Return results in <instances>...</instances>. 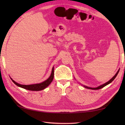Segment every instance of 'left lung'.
I'll return each mask as SVG.
<instances>
[{"mask_svg":"<svg viewBox=\"0 0 125 125\" xmlns=\"http://www.w3.org/2000/svg\"><path fill=\"white\" fill-rule=\"evenodd\" d=\"M119 71H120V69H118V71L117 72V73H116V74H115V75H114V77H113V78H112L110 80H109V81L107 82L106 83H105V84H103V85H100V86H99L98 87H96V88H90V87H88V86H84V85H83V86H84V87H85V88H87V89H92V90H98V89H100L103 88V87H104V86H105L106 85H108L109 84L111 83V82H113L114 79H115V78L116 77V76H117V75L118 74V72H119Z\"/></svg>","mask_w":125,"mask_h":125,"instance_id":"8db88e82","label":"left lung"}]
</instances>
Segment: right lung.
<instances>
[{
	"mask_svg": "<svg viewBox=\"0 0 125 125\" xmlns=\"http://www.w3.org/2000/svg\"><path fill=\"white\" fill-rule=\"evenodd\" d=\"M54 77V67L52 68V70L51 72V74L50 76V77L48 78L47 80H46L45 81L42 82L41 83L39 84H31V85H22V84H19L16 83V82H15L14 80H12L11 78V79L12 81L13 82V83L16 85L17 86H19L22 88H24L25 89H27L31 91H40L42 90L45 89L46 87L50 85L52 82L53 79Z\"/></svg>",
	"mask_w": 125,
	"mask_h": 125,
	"instance_id": "add662e5",
	"label": "right lung"
}]
</instances>
